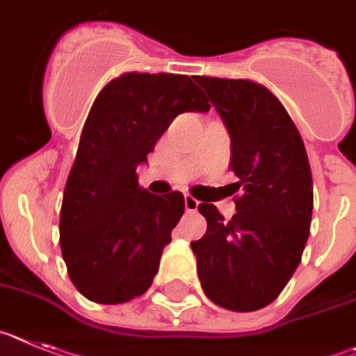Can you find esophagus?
I'll return each instance as SVG.
<instances>
[{"label":"esophagus","mask_w":356,"mask_h":356,"mask_svg":"<svg viewBox=\"0 0 356 356\" xmlns=\"http://www.w3.org/2000/svg\"><path fill=\"white\" fill-rule=\"evenodd\" d=\"M184 208H186L188 213H195L197 208H199V200L193 199L191 195H184Z\"/></svg>","instance_id":"1"}]
</instances>
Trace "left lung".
I'll return each instance as SVG.
<instances>
[{
  "label": "left lung",
  "mask_w": 356,
  "mask_h": 356,
  "mask_svg": "<svg viewBox=\"0 0 356 356\" xmlns=\"http://www.w3.org/2000/svg\"><path fill=\"white\" fill-rule=\"evenodd\" d=\"M231 138V170L242 197L229 222L202 202L208 229L191 242L204 293L233 312L270 305L301 261L314 186L301 134L267 88L251 80L193 76Z\"/></svg>",
  "instance_id": "left-lung-1"
}]
</instances>
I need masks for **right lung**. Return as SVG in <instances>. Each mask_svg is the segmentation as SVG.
Returning a JSON list of instances; mask_svg holds the SVG:
<instances>
[{
    "label": "right lung",
    "instance_id": "add662e5",
    "mask_svg": "<svg viewBox=\"0 0 356 356\" xmlns=\"http://www.w3.org/2000/svg\"><path fill=\"white\" fill-rule=\"evenodd\" d=\"M206 111L204 92L186 75L125 73L98 92L58 222L70 280L89 301L127 302L152 285L184 197L148 193L136 170L175 116Z\"/></svg>",
    "mask_w": 356,
    "mask_h": 356
}]
</instances>
